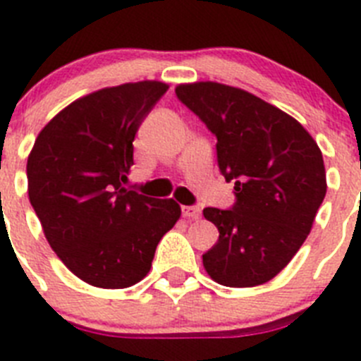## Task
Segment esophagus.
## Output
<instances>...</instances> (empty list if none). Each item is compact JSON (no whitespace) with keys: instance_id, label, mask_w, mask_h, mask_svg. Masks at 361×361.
Returning <instances> with one entry per match:
<instances>
[{"instance_id":"obj_1","label":"esophagus","mask_w":361,"mask_h":361,"mask_svg":"<svg viewBox=\"0 0 361 361\" xmlns=\"http://www.w3.org/2000/svg\"><path fill=\"white\" fill-rule=\"evenodd\" d=\"M181 212H183V216L188 217V219H200V217H201V209L197 207V204L183 207V209H181Z\"/></svg>"}]
</instances>
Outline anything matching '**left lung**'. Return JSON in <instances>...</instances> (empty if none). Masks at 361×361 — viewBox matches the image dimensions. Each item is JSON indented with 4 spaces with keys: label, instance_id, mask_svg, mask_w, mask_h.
Instances as JSON below:
<instances>
[{
    "label": "left lung",
    "instance_id": "obj_1",
    "mask_svg": "<svg viewBox=\"0 0 361 361\" xmlns=\"http://www.w3.org/2000/svg\"><path fill=\"white\" fill-rule=\"evenodd\" d=\"M176 97L216 135L221 174L235 181L228 210H203L219 230L204 269L230 288L264 284L311 232L327 190L322 152L293 116L245 90L180 84Z\"/></svg>",
    "mask_w": 361,
    "mask_h": 361
}]
</instances>
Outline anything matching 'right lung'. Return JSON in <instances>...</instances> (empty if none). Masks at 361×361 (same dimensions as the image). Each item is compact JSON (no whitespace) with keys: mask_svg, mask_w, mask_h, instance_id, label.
<instances>
[{"mask_svg":"<svg viewBox=\"0 0 361 361\" xmlns=\"http://www.w3.org/2000/svg\"><path fill=\"white\" fill-rule=\"evenodd\" d=\"M167 90L142 80L90 93L44 126L28 157V197L51 250L97 288L140 282L181 216L174 200L124 187L136 131Z\"/></svg>","mask_w":361,"mask_h":361,"instance_id":"right-lung-1","label":"right lung"}]
</instances>
